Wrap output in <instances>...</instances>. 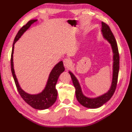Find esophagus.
Masks as SVG:
<instances>
[{
	"label": "esophagus",
	"mask_w": 132,
	"mask_h": 132,
	"mask_svg": "<svg viewBox=\"0 0 132 132\" xmlns=\"http://www.w3.org/2000/svg\"><path fill=\"white\" fill-rule=\"evenodd\" d=\"M71 61L69 58H65L63 60V64L66 68H69L71 66Z\"/></svg>",
	"instance_id": "1"
}]
</instances>
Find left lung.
<instances>
[{
	"label": "left lung",
	"instance_id": "obj_1",
	"mask_svg": "<svg viewBox=\"0 0 132 132\" xmlns=\"http://www.w3.org/2000/svg\"><path fill=\"white\" fill-rule=\"evenodd\" d=\"M102 33L104 38L110 43L113 53V77L110 89L106 93L95 98H89L83 94L80 84L77 78L71 72L69 71L72 80V83L75 88V95L77 99L81 105L88 108H97L102 106L104 104L111 99L116 90L118 75L119 71L120 57L118 47L116 39L112 32L110 28L106 23L102 22Z\"/></svg>",
	"mask_w": 132,
	"mask_h": 132
}]
</instances>
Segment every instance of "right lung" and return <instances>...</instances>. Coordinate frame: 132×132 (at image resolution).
<instances>
[{"instance_id":"obj_1","label":"right lung","mask_w":132,"mask_h":132,"mask_svg":"<svg viewBox=\"0 0 132 132\" xmlns=\"http://www.w3.org/2000/svg\"><path fill=\"white\" fill-rule=\"evenodd\" d=\"M37 20H31L29 21L19 30L18 33H17L13 43L11 58V68L16 88L21 97L23 98L25 102L28 104L30 106H31L32 108L39 109V110H43V109H45L51 106L57 100V91L55 88V85L57 84L58 79L60 74L64 71L63 62H60L54 67L52 71L50 72L45 88L41 93L36 95L29 94L21 89L15 74L13 62L14 45L16 43V42L20 38L23 33L29 28L30 26L35 22L37 21Z\"/></svg>"}]
</instances>
